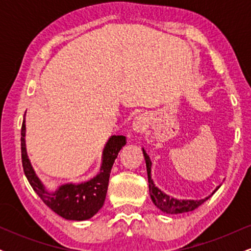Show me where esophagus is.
I'll use <instances>...</instances> for the list:
<instances>
[{
	"label": "esophagus",
	"instance_id": "1",
	"mask_svg": "<svg viewBox=\"0 0 251 251\" xmlns=\"http://www.w3.org/2000/svg\"><path fill=\"white\" fill-rule=\"evenodd\" d=\"M145 127H146L145 119H144V118H143L142 116H139V117L135 118L134 122H133V129H134V131H137V132H143L144 129H145Z\"/></svg>",
	"mask_w": 251,
	"mask_h": 251
}]
</instances>
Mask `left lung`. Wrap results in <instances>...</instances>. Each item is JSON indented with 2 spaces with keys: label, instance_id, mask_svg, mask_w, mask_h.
<instances>
[{
  "label": "left lung",
  "instance_id": "left-lung-1",
  "mask_svg": "<svg viewBox=\"0 0 251 251\" xmlns=\"http://www.w3.org/2000/svg\"><path fill=\"white\" fill-rule=\"evenodd\" d=\"M143 153H144V157H145V162H146V170H148V178H149V189H150V194H151L152 201H153L154 205L162 210L163 212H166V214H183V212L194 211L195 209H197L198 206L201 205L204 201L209 200L210 196L209 197H206L205 200H201V201H179L164 194V192L160 191L157 186H154L153 180L151 179L152 163H151V159H150L149 154L146 153L144 149H143Z\"/></svg>",
  "mask_w": 251,
  "mask_h": 251
}]
</instances>
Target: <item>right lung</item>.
Returning <instances> with one entry per match:
<instances>
[{
	"label": "right lung",
	"mask_w": 251,
	"mask_h": 251,
	"mask_svg": "<svg viewBox=\"0 0 251 251\" xmlns=\"http://www.w3.org/2000/svg\"><path fill=\"white\" fill-rule=\"evenodd\" d=\"M25 120L21 127V158L24 172L34 191L39 195L43 203L66 220L85 221L93 217L102 208L107 194L108 179L118 153L126 144L124 135H112L106 144L102 155L100 174L93 179L81 184H65L55 192H48L42 185L31 168L25 151Z\"/></svg>",
	"instance_id": "1"
}]
</instances>
